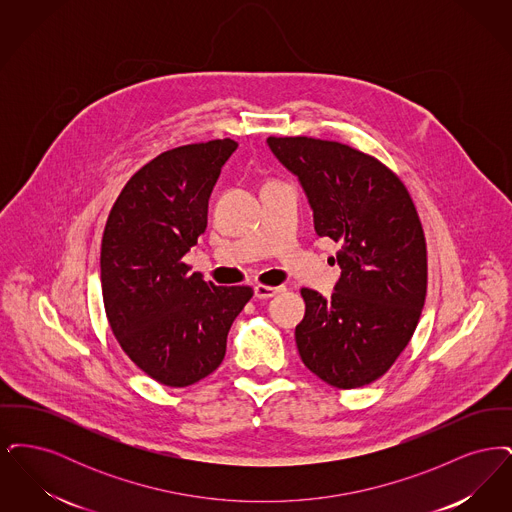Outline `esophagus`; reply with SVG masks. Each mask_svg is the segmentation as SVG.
I'll list each match as a JSON object with an SVG mask.
<instances>
[{
  "mask_svg": "<svg viewBox=\"0 0 512 512\" xmlns=\"http://www.w3.org/2000/svg\"><path fill=\"white\" fill-rule=\"evenodd\" d=\"M253 292H255L257 299H268V297H274L278 293L286 292V288L284 286H263V284H257L253 288Z\"/></svg>",
  "mask_w": 512,
  "mask_h": 512,
  "instance_id": "34e87169",
  "label": "esophagus"
}]
</instances>
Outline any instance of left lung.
I'll list each match as a JSON object with an SVG mask.
<instances>
[{
	"label": "left lung",
	"mask_w": 512,
	"mask_h": 512,
	"mask_svg": "<svg viewBox=\"0 0 512 512\" xmlns=\"http://www.w3.org/2000/svg\"><path fill=\"white\" fill-rule=\"evenodd\" d=\"M297 176L318 236L340 244L334 293L303 288L295 343L330 386L361 388L384 376L413 338L426 299V240L403 182L378 159L315 138H268Z\"/></svg>",
	"instance_id": "1"
}]
</instances>
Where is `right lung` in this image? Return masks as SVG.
<instances>
[{"mask_svg":"<svg viewBox=\"0 0 512 512\" xmlns=\"http://www.w3.org/2000/svg\"><path fill=\"white\" fill-rule=\"evenodd\" d=\"M230 138L176 147L136 172L101 240V292L122 351L163 386L219 368L234 318L253 290L215 286L182 261L207 228L209 197L236 151Z\"/></svg>","mask_w":512,"mask_h":512,"instance_id":"right-lung-1","label":"right lung"}]
</instances>
